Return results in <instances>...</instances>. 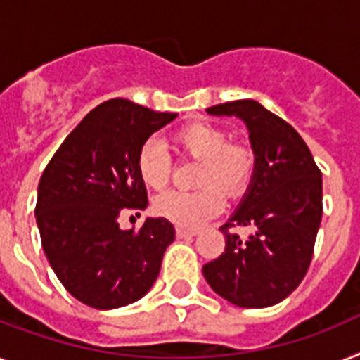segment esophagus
<instances>
[{
  "label": "esophagus",
  "mask_w": 360,
  "mask_h": 360,
  "mask_svg": "<svg viewBox=\"0 0 360 360\" xmlns=\"http://www.w3.org/2000/svg\"><path fill=\"white\" fill-rule=\"evenodd\" d=\"M175 235L179 236V238H190V236L198 235V231L186 229V227H177V229H175Z\"/></svg>",
  "instance_id": "obj_1"
}]
</instances>
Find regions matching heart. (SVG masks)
<instances>
[{"label": "heart", "mask_w": 360, "mask_h": 360, "mask_svg": "<svg viewBox=\"0 0 360 360\" xmlns=\"http://www.w3.org/2000/svg\"><path fill=\"white\" fill-rule=\"evenodd\" d=\"M175 150L201 160L194 192L172 190L155 198V212L181 227H200L224 209L227 195H238L250 185L255 172V153L250 146L231 142L224 127L203 120L181 125L174 136ZM140 179L146 186L162 190L172 175V159L159 140H146L136 157Z\"/></svg>", "instance_id": "1"}]
</instances>
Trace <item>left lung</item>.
I'll use <instances>...</instances> for the list:
<instances>
[{"label":"left lung","instance_id":"8db88e82","mask_svg":"<svg viewBox=\"0 0 360 360\" xmlns=\"http://www.w3.org/2000/svg\"><path fill=\"white\" fill-rule=\"evenodd\" d=\"M238 116L250 129L255 174L246 198L220 227L226 250L203 266L210 288L227 302L262 309L283 302L303 281L322 221V172L294 127L253 99L207 109ZM248 226L242 239L234 231Z\"/></svg>","mask_w":360,"mask_h":360}]
</instances>
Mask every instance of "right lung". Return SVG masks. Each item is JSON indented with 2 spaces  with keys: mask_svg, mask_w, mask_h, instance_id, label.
<instances>
[{
  "mask_svg": "<svg viewBox=\"0 0 360 360\" xmlns=\"http://www.w3.org/2000/svg\"><path fill=\"white\" fill-rule=\"evenodd\" d=\"M175 116L109 99L64 139L40 177L34 214L42 248L58 281L84 305L101 311L129 305L159 276L174 226L148 218L140 229L124 231L118 218L148 207L136 157Z\"/></svg>",
  "mask_w": 360,
  "mask_h": 360,
  "instance_id": "right-lung-1",
  "label": "right lung"
}]
</instances>
